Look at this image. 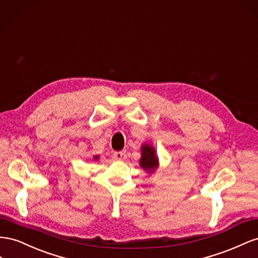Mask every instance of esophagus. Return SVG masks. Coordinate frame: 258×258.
Instances as JSON below:
<instances>
[{"instance_id":"1","label":"esophagus","mask_w":258,"mask_h":258,"mask_svg":"<svg viewBox=\"0 0 258 258\" xmlns=\"http://www.w3.org/2000/svg\"><path fill=\"white\" fill-rule=\"evenodd\" d=\"M113 157L119 161H124L126 159V151H116L113 153Z\"/></svg>"}]
</instances>
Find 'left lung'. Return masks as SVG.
Segmentation results:
<instances>
[{
  "mask_svg": "<svg viewBox=\"0 0 258 258\" xmlns=\"http://www.w3.org/2000/svg\"><path fill=\"white\" fill-rule=\"evenodd\" d=\"M141 166L148 173H153L159 166V159L156 156V150L153 147L147 144L142 146Z\"/></svg>",
  "mask_w": 258,
  "mask_h": 258,
  "instance_id": "left-lung-1",
  "label": "left lung"
}]
</instances>
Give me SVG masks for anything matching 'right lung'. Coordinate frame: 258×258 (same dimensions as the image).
<instances>
[{
  "label": "right lung",
  "mask_w": 258,
  "mask_h": 258,
  "mask_svg": "<svg viewBox=\"0 0 258 258\" xmlns=\"http://www.w3.org/2000/svg\"><path fill=\"white\" fill-rule=\"evenodd\" d=\"M98 158H99V157H98V156H95V157H94V160H97V159H98Z\"/></svg>",
  "instance_id": "obj_1"
}]
</instances>
